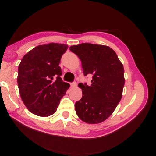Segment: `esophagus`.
Listing matches in <instances>:
<instances>
[{
    "label": "esophagus",
    "instance_id": "1",
    "mask_svg": "<svg viewBox=\"0 0 156 156\" xmlns=\"http://www.w3.org/2000/svg\"><path fill=\"white\" fill-rule=\"evenodd\" d=\"M71 86L72 87H76L77 86V84H76V82H72L71 84Z\"/></svg>",
    "mask_w": 156,
    "mask_h": 156
}]
</instances>
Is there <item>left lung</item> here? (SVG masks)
<instances>
[{
    "mask_svg": "<svg viewBox=\"0 0 156 156\" xmlns=\"http://www.w3.org/2000/svg\"><path fill=\"white\" fill-rule=\"evenodd\" d=\"M69 50L82 62L84 75L91 74V84L80 83L82 98L75 103V111L81 120L97 124L107 119L114 112L121 97L125 84L124 69L116 52L102 44L82 43Z\"/></svg>",
    "mask_w": 156,
    "mask_h": 156,
    "instance_id": "obj_1",
    "label": "left lung"
}]
</instances>
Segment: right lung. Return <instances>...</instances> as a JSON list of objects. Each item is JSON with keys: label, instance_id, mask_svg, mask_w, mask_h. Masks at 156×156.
<instances>
[{"label": "right lung", "instance_id": "right-lung-1", "mask_svg": "<svg viewBox=\"0 0 156 156\" xmlns=\"http://www.w3.org/2000/svg\"><path fill=\"white\" fill-rule=\"evenodd\" d=\"M65 44L50 43L34 48L24 55L18 66V85L27 109L39 116L56 112L70 85L60 75V59L67 51Z\"/></svg>", "mask_w": 156, "mask_h": 156}]
</instances>
